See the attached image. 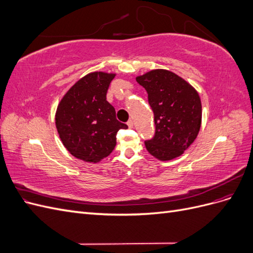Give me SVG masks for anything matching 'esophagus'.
I'll return each mask as SVG.
<instances>
[{"mask_svg": "<svg viewBox=\"0 0 253 253\" xmlns=\"http://www.w3.org/2000/svg\"><path fill=\"white\" fill-rule=\"evenodd\" d=\"M126 125H127V126H128L129 128H132V127L134 126V121H133L132 119H129V120L126 122Z\"/></svg>", "mask_w": 253, "mask_h": 253, "instance_id": "1", "label": "esophagus"}]
</instances>
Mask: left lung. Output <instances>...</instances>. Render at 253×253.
Returning <instances> with one entry per match:
<instances>
[{"label": "left lung", "mask_w": 253, "mask_h": 253, "mask_svg": "<svg viewBox=\"0 0 253 253\" xmlns=\"http://www.w3.org/2000/svg\"><path fill=\"white\" fill-rule=\"evenodd\" d=\"M148 93L155 134L144 144L159 160L180 156L200 132L202 103L197 91L172 72L155 70L136 78Z\"/></svg>", "instance_id": "1"}]
</instances>
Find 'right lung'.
I'll use <instances>...</instances> for the list:
<instances>
[{
    "label": "right lung",
    "instance_id": "1",
    "mask_svg": "<svg viewBox=\"0 0 253 253\" xmlns=\"http://www.w3.org/2000/svg\"><path fill=\"white\" fill-rule=\"evenodd\" d=\"M115 74L90 73L76 82L59 103L56 126L64 147L76 158L98 163L116 145L119 129L127 126L118 121L106 93Z\"/></svg>",
    "mask_w": 253,
    "mask_h": 253
}]
</instances>
